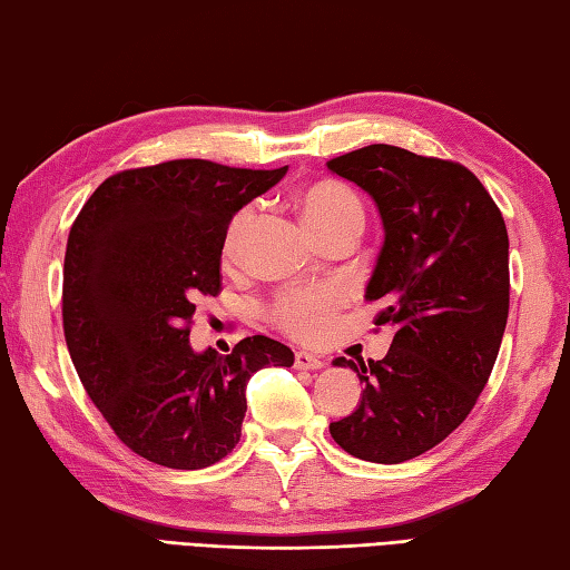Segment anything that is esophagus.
<instances>
[{"instance_id":"1","label":"esophagus","mask_w":570,"mask_h":570,"mask_svg":"<svg viewBox=\"0 0 570 570\" xmlns=\"http://www.w3.org/2000/svg\"><path fill=\"white\" fill-rule=\"evenodd\" d=\"M296 367H301V371H321L323 365V358L321 355H316V353H311V351H296Z\"/></svg>"}]
</instances>
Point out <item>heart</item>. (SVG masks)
<instances>
[{
    "label": "heart",
    "mask_w": 570,
    "mask_h": 570,
    "mask_svg": "<svg viewBox=\"0 0 570 570\" xmlns=\"http://www.w3.org/2000/svg\"><path fill=\"white\" fill-rule=\"evenodd\" d=\"M296 205L301 217L306 222V227L314 232L318 239H326L341 229L363 227L365 212L361 197L355 195V189H351L341 180H333V177H321V180L301 187L296 193ZM252 217L254 212L252 207H247L232 219L225 237L227 256L237 254L244 234H247L252 225ZM343 304L345 292L336 284L298 286L288 288V292H284L274 301L272 318L296 338H318Z\"/></svg>",
    "instance_id": "b5f03b06"
}]
</instances>
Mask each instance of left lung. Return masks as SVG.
<instances>
[{
    "mask_svg": "<svg viewBox=\"0 0 570 570\" xmlns=\"http://www.w3.org/2000/svg\"><path fill=\"white\" fill-rule=\"evenodd\" d=\"M326 167L381 215L365 301H383L375 326L393 331L383 361H333L363 390L331 438L358 460L400 464L460 428L489 381L509 316V234L484 185L456 163L377 142Z\"/></svg>",
    "mask_w": 570,
    "mask_h": 570,
    "instance_id": "left-lung-1",
    "label": "left lung"
}]
</instances>
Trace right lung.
Wrapping results in <instances>:
<instances>
[{
  "instance_id": "obj_1",
  "label": "right lung",
  "mask_w": 570,
  "mask_h": 570,
  "mask_svg": "<svg viewBox=\"0 0 570 570\" xmlns=\"http://www.w3.org/2000/svg\"><path fill=\"white\" fill-rule=\"evenodd\" d=\"M170 160L100 185L63 262V333L88 397L122 444L170 470H205L237 448L249 377L294 365L266 336L229 355L195 351V301L219 292L234 215L286 175Z\"/></svg>"
}]
</instances>
